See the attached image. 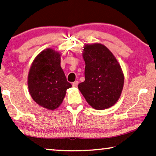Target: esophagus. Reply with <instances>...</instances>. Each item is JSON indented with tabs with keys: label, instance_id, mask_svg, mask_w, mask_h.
I'll return each mask as SVG.
<instances>
[{
	"label": "esophagus",
	"instance_id": "1",
	"mask_svg": "<svg viewBox=\"0 0 156 156\" xmlns=\"http://www.w3.org/2000/svg\"><path fill=\"white\" fill-rule=\"evenodd\" d=\"M78 85V81H75V82L73 83V84H72V85H73V87H77Z\"/></svg>",
	"mask_w": 156,
	"mask_h": 156
}]
</instances>
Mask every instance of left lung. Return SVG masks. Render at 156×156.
I'll return each instance as SVG.
<instances>
[{"label": "left lung", "mask_w": 156, "mask_h": 156, "mask_svg": "<svg viewBox=\"0 0 156 156\" xmlns=\"http://www.w3.org/2000/svg\"><path fill=\"white\" fill-rule=\"evenodd\" d=\"M85 81L78 89L93 108L101 110L115 105L121 96L124 76L114 54L104 44H85Z\"/></svg>", "instance_id": "8db88e82"}]
</instances>
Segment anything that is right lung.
Here are the masks:
<instances>
[{"mask_svg": "<svg viewBox=\"0 0 156 156\" xmlns=\"http://www.w3.org/2000/svg\"><path fill=\"white\" fill-rule=\"evenodd\" d=\"M61 52L47 48L32 61L27 77L30 95L39 106L49 110L58 108L66 90L72 87L61 67Z\"/></svg>", "mask_w": 156, "mask_h": 156, "instance_id": "1", "label": "right lung"}]
</instances>
